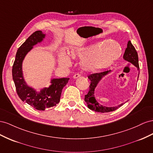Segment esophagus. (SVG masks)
Masks as SVG:
<instances>
[{
	"label": "esophagus",
	"instance_id": "1",
	"mask_svg": "<svg viewBox=\"0 0 153 153\" xmlns=\"http://www.w3.org/2000/svg\"><path fill=\"white\" fill-rule=\"evenodd\" d=\"M81 76V74H75L74 75V76H73V77L74 78V79H77V78H78V77H79Z\"/></svg>",
	"mask_w": 153,
	"mask_h": 153
}]
</instances>
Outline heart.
<instances>
[{"instance_id": "obj_1", "label": "heart", "mask_w": 153, "mask_h": 153, "mask_svg": "<svg viewBox=\"0 0 153 153\" xmlns=\"http://www.w3.org/2000/svg\"><path fill=\"white\" fill-rule=\"evenodd\" d=\"M121 54V47L115 41H106L86 47H75L70 51V56L72 59L83 60L81 63L82 67L87 72L109 67ZM59 63L64 66H68L71 62L67 55L62 54L59 56Z\"/></svg>"}]
</instances>
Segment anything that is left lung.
<instances>
[{
    "label": "left lung",
    "mask_w": 153,
    "mask_h": 153,
    "mask_svg": "<svg viewBox=\"0 0 153 153\" xmlns=\"http://www.w3.org/2000/svg\"><path fill=\"white\" fill-rule=\"evenodd\" d=\"M123 58L125 60L128 61V62L130 63H131L138 68V71L139 72H138V76H139L140 68H139V64H138V54L136 49H135L131 41H129L128 42L127 48L126 49ZM109 72H110V71H107L101 73L92 74H90V75L88 77V78L91 81V83L89 86L90 88H89L88 94L85 95V101L86 102L87 105H88V108L96 112L108 113L110 111H115L117 110V109L120 108L121 106H123L124 104V103H122L121 104H119V106H117L115 107H106L99 104V103L97 102V101H96L95 99V97H94L95 88H96L98 82L102 79V77L106 76V74H108Z\"/></svg>",
    "instance_id": "8db88e82"
}]
</instances>
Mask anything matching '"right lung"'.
<instances>
[{
  "mask_svg": "<svg viewBox=\"0 0 153 153\" xmlns=\"http://www.w3.org/2000/svg\"><path fill=\"white\" fill-rule=\"evenodd\" d=\"M44 38L45 34L41 30H36L33 33L19 48L12 68L13 79L19 97L22 101L40 111L54 106L59 103L62 90L69 80V78L52 79V85L49 88L42 89L40 92H37L35 90L26 85L22 70V62L25 55L32 49L33 47L41 42Z\"/></svg>",
  "mask_w": 153,
  "mask_h": 153,
  "instance_id": "obj_1",
  "label": "right lung"
}]
</instances>
